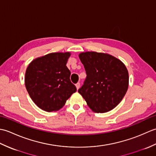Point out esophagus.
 <instances>
[{
	"instance_id": "1",
	"label": "esophagus",
	"mask_w": 156,
	"mask_h": 156,
	"mask_svg": "<svg viewBox=\"0 0 156 156\" xmlns=\"http://www.w3.org/2000/svg\"><path fill=\"white\" fill-rule=\"evenodd\" d=\"M80 84L79 83V82H78V83L76 84V88H77V90H78L79 88H80Z\"/></svg>"
}]
</instances>
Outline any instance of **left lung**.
I'll return each instance as SVG.
<instances>
[{
    "label": "left lung",
    "instance_id": "obj_1",
    "mask_svg": "<svg viewBox=\"0 0 156 156\" xmlns=\"http://www.w3.org/2000/svg\"><path fill=\"white\" fill-rule=\"evenodd\" d=\"M79 58L87 73L78 90L88 106L95 112H107L120 103L127 91L129 73L119 59L107 54L83 52Z\"/></svg>",
    "mask_w": 156,
    "mask_h": 156
}]
</instances>
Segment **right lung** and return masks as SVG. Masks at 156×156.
<instances>
[{"label":"right lung","instance_id":"1","mask_svg":"<svg viewBox=\"0 0 156 156\" xmlns=\"http://www.w3.org/2000/svg\"><path fill=\"white\" fill-rule=\"evenodd\" d=\"M70 53H51L33 60L26 69L25 87L35 104L48 112L58 111L76 92L66 66Z\"/></svg>","mask_w":156,"mask_h":156}]
</instances>
